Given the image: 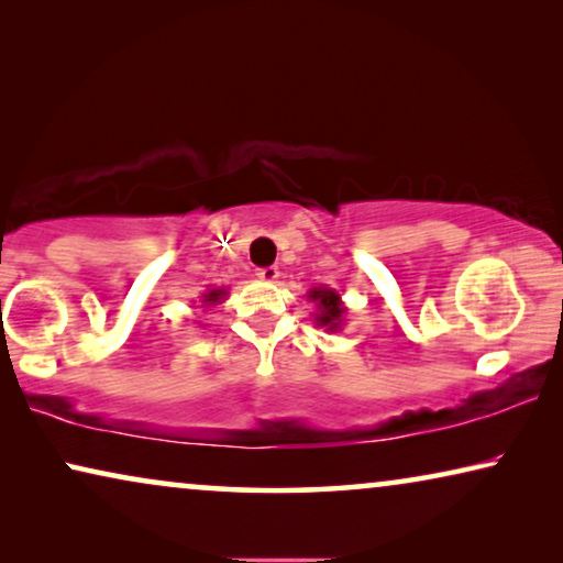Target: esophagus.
<instances>
[{
    "instance_id": "esophagus-1",
    "label": "esophagus",
    "mask_w": 563,
    "mask_h": 563,
    "mask_svg": "<svg viewBox=\"0 0 563 563\" xmlns=\"http://www.w3.org/2000/svg\"><path fill=\"white\" fill-rule=\"evenodd\" d=\"M256 276H258V279H264V282H276V279H279V268H276V266L258 268Z\"/></svg>"
}]
</instances>
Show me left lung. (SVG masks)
Returning a JSON list of instances; mask_svg holds the SVG:
<instances>
[{
  "label": "left lung",
  "instance_id": "left-lung-1",
  "mask_svg": "<svg viewBox=\"0 0 563 563\" xmlns=\"http://www.w3.org/2000/svg\"><path fill=\"white\" fill-rule=\"evenodd\" d=\"M310 299H312V302H318L320 312L314 314V322H318L320 328H328V330L341 328L345 307L341 302V297H338V291H333V289H312Z\"/></svg>",
  "mask_w": 563,
  "mask_h": 563
}]
</instances>
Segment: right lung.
Wrapping results in <instances>:
<instances>
[{
    "label": "right lung",
    "instance_id": "1",
    "mask_svg": "<svg viewBox=\"0 0 563 563\" xmlns=\"http://www.w3.org/2000/svg\"><path fill=\"white\" fill-rule=\"evenodd\" d=\"M222 297H225V289H212V291H207V295L202 297V302L207 307H212V305H218Z\"/></svg>",
    "mask_w": 563,
    "mask_h": 563
}]
</instances>
